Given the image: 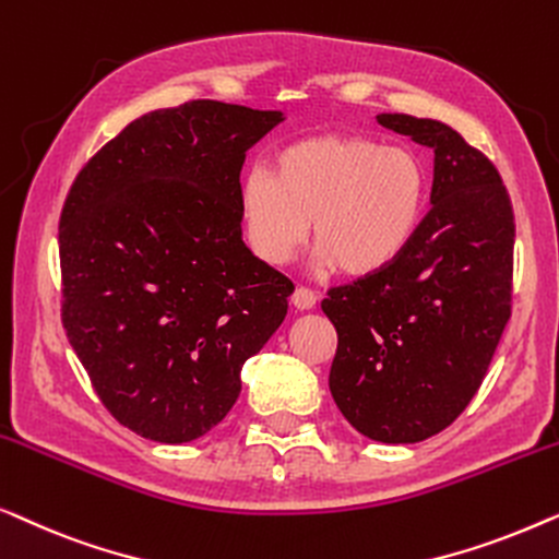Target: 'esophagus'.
I'll return each mask as SVG.
<instances>
[{
	"mask_svg": "<svg viewBox=\"0 0 559 559\" xmlns=\"http://www.w3.org/2000/svg\"><path fill=\"white\" fill-rule=\"evenodd\" d=\"M290 301H294L298 311H309V309H313V306H317V294H313L311 288L298 286L294 290V296H290Z\"/></svg>",
	"mask_w": 559,
	"mask_h": 559,
	"instance_id": "1",
	"label": "esophagus"
}]
</instances>
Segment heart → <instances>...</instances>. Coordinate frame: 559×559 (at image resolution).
<instances>
[{
    "instance_id": "obj_1",
    "label": "heart",
    "mask_w": 559,
    "mask_h": 559,
    "mask_svg": "<svg viewBox=\"0 0 559 559\" xmlns=\"http://www.w3.org/2000/svg\"><path fill=\"white\" fill-rule=\"evenodd\" d=\"M428 198V167L411 148L319 133L281 146L271 175H242L238 212L250 250L269 265L294 261L311 230L317 269L367 278L411 248Z\"/></svg>"
}]
</instances>
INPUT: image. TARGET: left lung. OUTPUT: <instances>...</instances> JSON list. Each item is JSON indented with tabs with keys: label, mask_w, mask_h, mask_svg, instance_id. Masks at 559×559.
<instances>
[{
	"label": "left lung",
	"mask_w": 559,
	"mask_h": 559,
	"mask_svg": "<svg viewBox=\"0 0 559 559\" xmlns=\"http://www.w3.org/2000/svg\"><path fill=\"white\" fill-rule=\"evenodd\" d=\"M377 123L433 148V207L390 269L321 301L340 336L329 390L361 436L418 443L466 411L512 317L514 212L497 167L451 126Z\"/></svg>",
	"instance_id": "left-lung-1"
}]
</instances>
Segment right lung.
<instances>
[{"label": "right lung", "instance_id": "add662e5", "mask_svg": "<svg viewBox=\"0 0 559 559\" xmlns=\"http://www.w3.org/2000/svg\"><path fill=\"white\" fill-rule=\"evenodd\" d=\"M286 116L190 100L131 121L81 169L60 215L62 326L108 413L190 443L240 395V367L294 283L242 242L246 152Z\"/></svg>", "mask_w": 559, "mask_h": 559}]
</instances>
